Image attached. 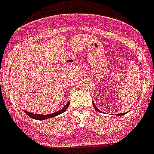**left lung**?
Instances as JSON below:
<instances>
[{
  "instance_id": "1",
  "label": "left lung",
  "mask_w": 154,
  "mask_h": 154,
  "mask_svg": "<svg viewBox=\"0 0 154 154\" xmlns=\"http://www.w3.org/2000/svg\"><path fill=\"white\" fill-rule=\"evenodd\" d=\"M92 105H93L94 108L96 109V111H98V112H99V109H97V108H96V106H95V105H94V103H92ZM123 113H122V114H120V115H123Z\"/></svg>"
}]
</instances>
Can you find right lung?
I'll return each instance as SVG.
<instances>
[{"instance_id":"obj_1","label":"right lung","mask_w":154,"mask_h":154,"mask_svg":"<svg viewBox=\"0 0 154 154\" xmlns=\"http://www.w3.org/2000/svg\"><path fill=\"white\" fill-rule=\"evenodd\" d=\"M69 102L67 103V104L65 105V106L60 109L59 111L58 112H55L54 113H51L50 115H40V114H34V113H31L29 112H27V111H24V112L27 114V115L29 116V117L32 118V119H38V120H44V119H48V118H51V117H54V116H56L59 115V114H62V112H64L65 110L67 109V108L69 107Z\"/></svg>"}]
</instances>
